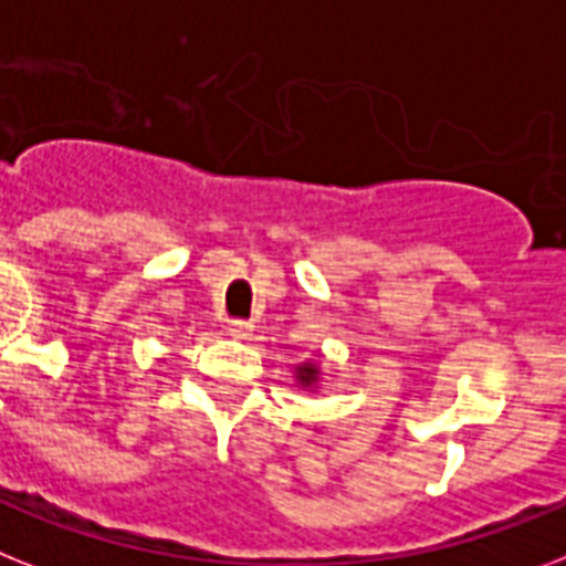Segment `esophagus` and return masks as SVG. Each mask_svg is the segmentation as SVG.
<instances>
[{
  "label": "esophagus",
  "instance_id": "1",
  "mask_svg": "<svg viewBox=\"0 0 566 566\" xmlns=\"http://www.w3.org/2000/svg\"><path fill=\"white\" fill-rule=\"evenodd\" d=\"M252 328H255V325L247 323V319H232V323L227 325L229 337H235V339H247L252 334Z\"/></svg>",
  "mask_w": 566,
  "mask_h": 566
}]
</instances>
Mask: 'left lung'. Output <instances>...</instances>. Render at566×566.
Instances as JSON below:
<instances>
[{"instance_id": "left-lung-1", "label": "left lung", "mask_w": 566, "mask_h": 566, "mask_svg": "<svg viewBox=\"0 0 566 566\" xmlns=\"http://www.w3.org/2000/svg\"><path fill=\"white\" fill-rule=\"evenodd\" d=\"M296 378L302 380V384H314V380H316V366H311V363H305V366H298Z\"/></svg>"}]
</instances>
